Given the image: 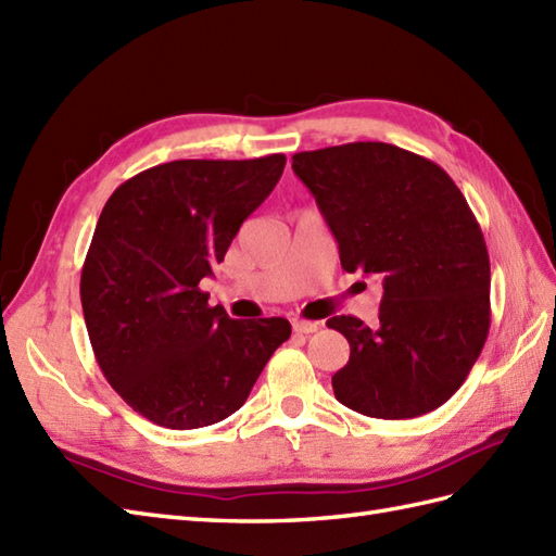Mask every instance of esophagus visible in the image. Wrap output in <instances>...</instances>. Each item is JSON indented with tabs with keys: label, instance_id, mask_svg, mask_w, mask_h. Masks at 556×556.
I'll list each match as a JSON object with an SVG mask.
<instances>
[{
	"label": "esophagus",
	"instance_id": "obj_1",
	"mask_svg": "<svg viewBox=\"0 0 556 556\" xmlns=\"http://www.w3.org/2000/svg\"><path fill=\"white\" fill-rule=\"evenodd\" d=\"M320 328L318 323H311V320H292V330L300 332V334H311Z\"/></svg>",
	"mask_w": 556,
	"mask_h": 556
}]
</instances>
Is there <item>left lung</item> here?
<instances>
[{"label":"left lung","instance_id":"obj_1","mask_svg":"<svg viewBox=\"0 0 556 556\" xmlns=\"http://www.w3.org/2000/svg\"><path fill=\"white\" fill-rule=\"evenodd\" d=\"M340 245L342 268L382 278L380 325L334 316L349 342L332 375L346 408L380 419L437 410L491 328V262L465 195L437 162L380 141L292 155Z\"/></svg>","mask_w":556,"mask_h":556}]
</instances>
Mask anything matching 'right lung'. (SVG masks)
I'll return each instance as SVG.
<instances>
[{"label": "right lung", "instance_id": "1", "mask_svg": "<svg viewBox=\"0 0 556 556\" xmlns=\"http://www.w3.org/2000/svg\"><path fill=\"white\" fill-rule=\"evenodd\" d=\"M282 167V153L174 160L105 202L79 280L89 342L105 380L160 427L233 415L292 332L286 318H228L200 290Z\"/></svg>", "mask_w": 556, "mask_h": 556}]
</instances>
